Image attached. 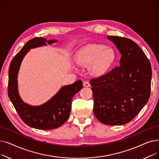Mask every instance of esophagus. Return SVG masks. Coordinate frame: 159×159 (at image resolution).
<instances>
[{"mask_svg": "<svg viewBox=\"0 0 159 159\" xmlns=\"http://www.w3.org/2000/svg\"><path fill=\"white\" fill-rule=\"evenodd\" d=\"M83 86H84V87H89L90 84L88 81H85V82H83Z\"/></svg>", "mask_w": 159, "mask_h": 159, "instance_id": "esophagus-1", "label": "esophagus"}]
</instances>
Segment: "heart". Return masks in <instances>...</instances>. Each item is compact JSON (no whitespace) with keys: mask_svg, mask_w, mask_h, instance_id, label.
I'll return each instance as SVG.
<instances>
[{"mask_svg":"<svg viewBox=\"0 0 159 159\" xmlns=\"http://www.w3.org/2000/svg\"><path fill=\"white\" fill-rule=\"evenodd\" d=\"M115 58V53L111 48L96 44L85 46L75 55L77 63L84 67L89 66V73L94 77L104 75L110 68Z\"/></svg>","mask_w":159,"mask_h":159,"instance_id":"heart-1","label":"heart"}]
</instances>
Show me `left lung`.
<instances>
[{"mask_svg":"<svg viewBox=\"0 0 159 159\" xmlns=\"http://www.w3.org/2000/svg\"><path fill=\"white\" fill-rule=\"evenodd\" d=\"M119 51L120 66L90 84L93 112L101 123L120 126L130 122L148 102L152 71L146 55L131 39L108 36Z\"/></svg>","mask_w":159,"mask_h":159,"instance_id":"left-lung-1","label":"left lung"}]
</instances>
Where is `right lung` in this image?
<instances>
[{"mask_svg":"<svg viewBox=\"0 0 159 159\" xmlns=\"http://www.w3.org/2000/svg\"><path fill=\"white\" fill-rule=\"evenodd\" d=\"M57 42L55 39L47 40L43 37H36L29 40L15 56L10 66L8 96L21 119L33 128L49 130L62 126L69 118L73 96L82 88L80 80L72 84L62 86L53 97L40 106L30 105L20 98L17 77L23 58L30 49L51 45Z\"/></svg>","mask_w":159,"mask_h":159,"instance_id":"add662e5","label":"right lung"}]
</instances>
